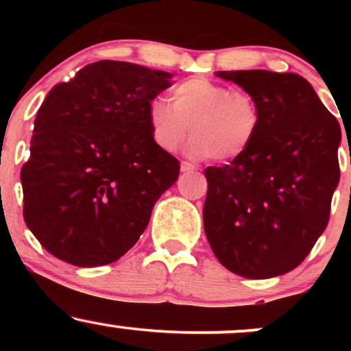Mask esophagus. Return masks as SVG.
<instances>
[{"label":"esophagus","mask_w":351,"mask_h":351,"mask_svg":"<svg viewBox=\"0 0 351 351\" xmlns=\"http://www.w3.org/2000/svg\"><path fill=\"white\" fill-rule=\"evenodd\" d=\"M196 170H198V168H196L193 163H189V162H181V171H183V173L196 171Z\"/></svg>","instance_id":"obj_1"}]
</instances>
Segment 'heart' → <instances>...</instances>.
<instances>
[{
	"instance_id": "obj_1",
	"label": "heart",
	"mask_w": 351,
	"mask_h": 351,
	"mask_svg": "<svg viewBox=\"0 0 351 351\" xmlns=\"http://www.w3.org/2000/svg\"><path fill=\"white\" fill-rule=\"evenodd\" d=\"M171 100L153 99L148 104L152 136L165 152L180 148L191 127V155L232 162L251 148L263 123L252 92L206 77L176 84Z\"/></svg>"
}]
</instances>
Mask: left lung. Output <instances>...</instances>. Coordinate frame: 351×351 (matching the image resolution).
<instances>
[{
  "label": "left lung",
  "mask_w": 351,
  "mask_h": 351,
  "mask_svg": "<svg viewBox=\"0 0 351 351\" xmlns=\"http://www.w3.org/2000/svg\"><path fill=\"white\" fill-rule=\"evenodd\" d=\"M216 75L256 95L263 123L241 158L204 170V232L231 272L247 279L282 276L308 256L328 224L340 181V125L299 74Z\"/></svg>",
  "instance_id": "left-lung-1"
}]
</instances>
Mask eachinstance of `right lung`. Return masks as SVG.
<instances>
[{
  "label": "right lung",
  "instance_id": "1",
  "mask_svg": "<svg viewBox=\"0 0 351 351\" xmlns=\"http://www.w3.org/2000/svg\"><path fill=\"white\" fill-rule=\"evenodd\" d=\"M171 84L168 72L99 60L52 87L21 168L24 221L47 252L95 267L138 241L180 175L148 123V104Z\"/></svg>",
  "mask_w": 351,
  "mask_h": 351
}]
</instances>
